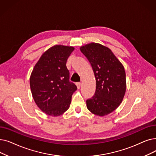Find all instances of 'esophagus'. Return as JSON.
<instances>
[{"label":"esophagus","instance_id":"34e87169","mask_svg":"<svg viewBox=\"0 0 156 156\" xmlns=\"http://www.w3.org/2000/svg\"><path fill=\"white\" fill-rule=\"evenodd\" d=\"M76 86H77V88H78V89H80V88L81 87H82V83H76Z\"/></svg>","mask_w":156,"mask_h":156}]
</instances>
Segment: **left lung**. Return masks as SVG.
Returning a JSON list of instances; mask_svg holds the SVG:
<instances>
[{
	"label": "left lung",
	"instance_id": "8db88e82",
	"mask_svg": "<svg viewBox=\"0 0 156 156\" xmlns=\"http://www.w3.org/2000/svg\"><path fill=\"white\" fill-rule=\"evenodd\" d=\"M89 60L95 75L96 89L94 96L87 100L91 113L102 117L113 112L122 101L126 90L124 67L108 47L91 43L80 47Z\"/></svg>",
	"mask_w": 156,
	"mask_h": 156
}]
</instances>
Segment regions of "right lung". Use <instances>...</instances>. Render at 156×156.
I'll return each mask as SVG.
<instances>
[{
    "label": "right lung",
    "mask_w": 156,
    "mask_h": 156,
    "mask_svg": "<svg viewBox=\"0 0 156 156\" xmlns=\"http://www.w3.org/2000/svg\"><path fill=\"white\" fill-rule=\"evenodd\" d=\"M73 46L55 45L43 53L32 71L30 87L39 109L50 116L61 115L69 109L71 96L77 90L69 82L66 62Z\"/></svg>",
    "instance_id": "obj_1"
}]
</instances>
